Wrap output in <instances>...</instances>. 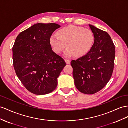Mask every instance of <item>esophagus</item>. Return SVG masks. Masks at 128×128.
<instances>
[{
    "label": "esophagus",
    "mask_w": 128,
    "mask_h": 128,
    "mask_svg": "<svg viewBox=\"0 0 128 128\" xmlns=\"http://www.w3.org/2000/svg\"><path fill=\"white\" fill-rule=\"evenodd\" d=\"M65 62H66V63L67 64H70V63H71L70 60H65Z\"/></svg>",
    "instance_id": "34e87169"
}]
</instances>
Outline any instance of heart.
<instances>
[{
	"instance_id": "obj_1",
	"label": "heart",
	"mask_w": 128,
	"mask_h": 128,
	"mask_svg": "<svg viewBox=\"0 0 128 128\" xmlns=\"http://www.w3.org/2000/svg\"><path fill=\"white\" fill-rule=\"evenodd\" d=\"M57 35L51 36L50 45L57 54L62 53L66 46L64 54L67 57L86 55L92 48L94 41L92 31L74 25H68L60 29Z\"/></svg>"
}]
</instances>
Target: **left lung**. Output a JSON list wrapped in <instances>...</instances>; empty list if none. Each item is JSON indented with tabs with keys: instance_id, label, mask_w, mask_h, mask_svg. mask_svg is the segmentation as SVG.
Returning <instances> with one entry per match:
<instances>
[{
	"instance_id": "8db88e82",
	"label": "left lung",
	"mask_w": 128,
	"mask_h": 128,
	"mask_svg": "<svg viewBox=\"0 0 128 128\" xmlns=\"http://www.w3.org/2000/svg\"><path fill=\"white\" fill-rule=\"evenodd\" d=\"M94 36L89 52L76 60H72L75 86L84 94H96L104 88L112 76L115 46L106 32L89 25Z\"/></svg>"
}]
</instances>
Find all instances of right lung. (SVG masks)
<instances>
[{"mask_svg": "<svg viewBox=\"0 0 128 128\" xmlns=\"http://www.w3.org/2000/svg\"><path fill=\"white\" fill-rule=\"evenodd\" d=\"M60 27L55 23L34 24L19 34L13 46L16 74L26 89L37 95L54 91L57 78L66 66L50 43L52 34Z\"/></svg>", "mask_w": 128, "mask_h": 128, "instance_id": "1", "label": "right lung"}]
</instances>
